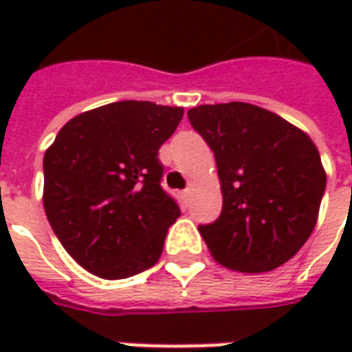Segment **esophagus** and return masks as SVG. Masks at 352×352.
Segmentation results:
<instances>
[{
    "label": "esophagus",
    "mask_w": 352,
    "mask_h": 352,
    "mask_svg": "<svg viewBox=\"0 0 352 352\" xmlns=\"http://www.w3.org/2000/svg\"><path fill=\"white\" fill-rule=\"evenodd\" d=\"M182 197L186 199V201H188V199L192 197V188H186V190L182 192Z\"/></svg>",
    "instance_id": "1"
}]
</instances>
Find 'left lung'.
<instances>
[{
	"instance_id": "obj_1",
	"label": "left lung",
	"mask_w": 352,
	"mask_h": 352,
	"mask_svg": "<svg viewBox=\"0 0 352 352\" xmlns=\"http://www.w3.org/2000/svg\"><path fill=\"white\" fill-rule=\"evenodd\" d=\"M188 119L215 155L223 194L221 215L199 225L211 256L249 274L288 263L318 223L327 182L314 141L252 103L197 105Z\"/></svg>"
}]
</instances>
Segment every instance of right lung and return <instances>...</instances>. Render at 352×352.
<instances>
[{
    "instance_id": "obj_1",
    "label": "right lung",
    "mask_w": 352,
    "mask_h": 352,
    "mask_svg": "<svg viewBox=\"0 0 352 352\" xmlns=\"http://www.w3.org/2000/svg\"><path fill=\"white\" fill-rule=\"evenodd\" d=\"M184 107L116 102L70 119L45 153L43 204L62 247L80 266L121 280L155 266L180 215L162 186L158 148Z\"/></svg>"
}]
</instances>
